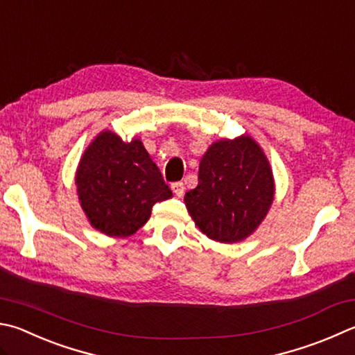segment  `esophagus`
<instances>
[{
    "instance_id": "34e87169",
    "label": "esophagus",
    "mask_w": 355,
    "mask_h": 355,
    "mask_svg": "<svg viewBox=\"0 0 355 355\" xmlns=\"http://www.w3.org/2000/svg\"><path fill=\"white\" fill-rule=\"evenodd\" d=\"M171 189H172L173 194H175V197H178V198L183 197V194H184V184L182 182L172 183L171 184Z\"/></svg>"
}]
</instances>
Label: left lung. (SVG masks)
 <instances>
[{"label":"left lung","instance_id":"1","mask_svg":"<svg viewBox=\"0 0 355 355\" xmlns=\"http://www.w3.org/2000/svg\"><path fill=\"white\" fill-rule=\"evenodd\" d=\"M275 177L262 147L250 135L212 143L198 166V184L186 192L192 220L211 241H245L267 217Z\"/></svg>","mask_w":355,"mask_h":355}]
</instances>
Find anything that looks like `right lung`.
Masks as SVG:
<instances>
[{
    "label": "right lung",
    "instance_id": "right-lung-1",
    "mask_svg": "<svg viewBox=\"0 0 355 355\" xmlns=\"http://www.w3.org/2000/svg\"><path fill=\"white\" fill-rule=\"evenodd\" d=\"M77 197L87 220L108 237H128L144 227L152 206L172 197L141 138L124 141L102 130L82 153Z\"/></svg>",
    "mask_w": 355,
    "mask_h": 355
}]
</instances>
